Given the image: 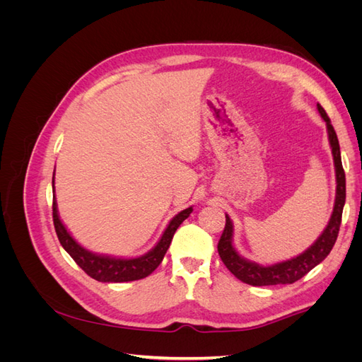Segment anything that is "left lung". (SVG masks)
Wrapping results in <instances>:
<instances>
[{
	"label": "left lung",
	"mask_w": 362,
	"mask_h": 362,
	"mask_svg": "<svg viewBox=\"0 0 362 362\" xmlns=\"http://www.w3.org/2000/svg\"><path fill=\"white\" fill-rule=\"evenodd\" d=\"M317 108H319V113L326 122L327 136H329V144L332 148V157L335 164V177H337V194H335L334 211L329 218V223H327V226L325 228L322 235L317 238L308 249L302 252L300 255L287 261L276 262V264H272V266H261L254 261H249L238 255V252L233 245L234 226H233L231 218H229V216L226 214L225 229L217 245L218 255H221L223 264L228 267V270L242 282L249 284V286H254V287L278 286V284H293L296 281H299L302 276H305L306 273L313 270L317 264H320V262L329 255V252L332 250L337 242L339 225H341L343 206L346 202V175L341 164V154H339V144H338L335 129L331 124V119L327 117L325 108L320 104H317Z\"/></svg>",
	"instance_id": "8db88e82"
}]
</instances>
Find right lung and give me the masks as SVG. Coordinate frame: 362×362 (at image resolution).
<instances>
[{"instance_id": "obj_1", "label": "right lung", "mask_w": 362, "mask_h": 362, "mask_svg": "<svg viewBox=\"0 0 362 362\" xmlns=\"http://www.w3.org/2000/svg\"><path fill=\"white\" fill-rule=\"evenodd\" d=\"M192 211L193 208L189 206L175 216L169 222L168 228L164 229L158 243L152 247L148 254L137 258H115L93 254V252L87 250L81 245L76 243L74 237L68 233V229L62 223L57 211L56 196H52V221L60 245L87 275L100 282H128L144 279L148 275H151V273L160 266L164 255H166L175 231H177L178 226L190 216Z\"/></svg>"}]
</instances>
